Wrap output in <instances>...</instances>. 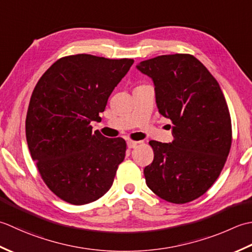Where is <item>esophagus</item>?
Listing matches in <instances>:
<instances>
[{
  "label": "esophagus",
  "instance_id": "1",
  "mask_svg": "<svg viewBox=\"0 0 252 252\" xmlns=\"http://www.w3.org/2000/svg\"><path fill=\"white\" fill-rule=\"evenodd\" d=\"M139 143H140V141L128 140V141H127V147H128V148H130V149H132V148H136L138 145H139Z\"/></svg>",
  "mask_w": 252,
  "mask_h": 252
}]
</instances>
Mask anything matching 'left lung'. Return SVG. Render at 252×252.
Wrapping results in <instances>:
<instances>
[{"instance_id": "obj_1", "label": "left lung", "mask_w": 252, "mask_h": 252, "mask_svg": "<svg viewBox=\"0 0 252 252\" xmlns=\"http://www.w3.org/2000/svg\"><path fill=\"white\" fill-rule=\"evenodd\" d=\"M155 84L158 112L173 123L172 143L151 140L153 162L143 169L147 186L172 203L208 191L232 146V121L217 79L190 54L160 55L137 65Z\"/></svg>"}]
</instances>
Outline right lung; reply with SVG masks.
<instances>
[{"label":"right lung","instance_id":"obj_1","mask_svg":"<svg viewBox=\"0 0 252 252\" xmlns=\"http://www.w3.org/2000/svg\"><path fill=\"white\" fill-rule=\"evenodd\" d=\"M131 59L90 54L64 56L41 76L30 97L26 138L32 160L49 189L81 205L109 191L124 161L126 141L92 131L107 99Z\"/></svg>","mask_w":252,"mask_h":252}]
</instances>
